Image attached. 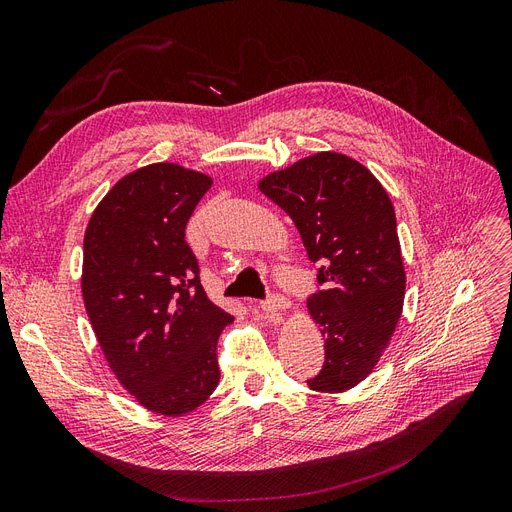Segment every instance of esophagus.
<instances>
[{
    "label": "esophagus",
    "instance_id": "obj_1",
    "mask_svg": "<svg viewBox=\"0 0 512 512\" xmlns=\"http://www.w3.org/2000/svg\"><path fill=\"white\" fill-rule=\"evenodd\" d=\"M259 308L268 314H280L289 308V299L276 293V295H270L266 301H261Z\"/></svg>",
    "mask_w": 512,
    "mask_h": 512
}]
</instances>
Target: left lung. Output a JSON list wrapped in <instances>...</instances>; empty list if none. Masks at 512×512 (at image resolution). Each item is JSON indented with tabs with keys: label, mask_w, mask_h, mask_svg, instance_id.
Segmentation results:
<instances>
[{
	"label": "left lung",
	"mask_w": 512,
	"mask_h": 512,
	"mask_svg": "<svg viewBox=\"0 0 512 512\" xmlns=\"http://www.w3.org/2000/svg\"><path fill=\"white\" fill-rule=\"evenodd\" d=\"M259 189L293 219L318 266L308 310L325 337V365L308 386L350 390L380 361L403 312L394 206L361 162L335 151L276 170Z\"/></svg>",
	"instance_id": "8db88e82"
}]
</instances>
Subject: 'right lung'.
<instances>
[{
	"mask_svg": "<svg viewBox=\"0 0 512 512\" xmlns=\"http://www.w3.org/2000/svg\"><path fill=\"white\" fill-rule=\"evenodd\" d=\"M213 179L149 164L109 189L84 236L82 295L111 371L162 415L200 407L219 384L232 316L206 297L185 227Z\"/></svg>",
	"mask_w": 512,
	"mask_h": 512,
	"instance_id": "add662e5",
	"label": "right lung"
}]
</instances>
